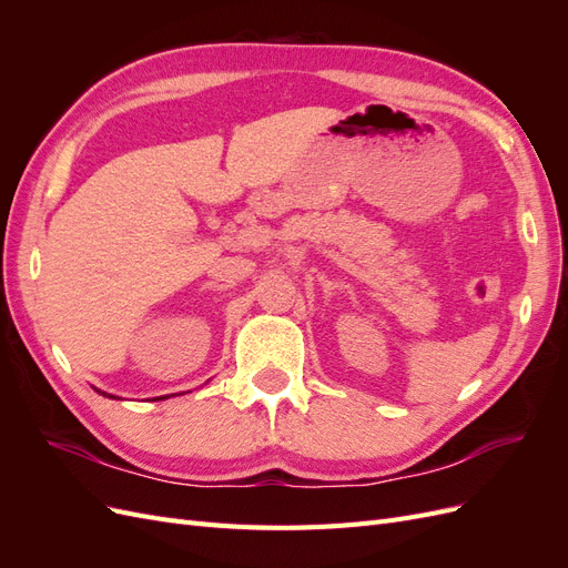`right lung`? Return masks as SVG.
<instances>
[{
	"mask_svg": "<svg viewBox=\"0 0 568 568\" xmlns=\"http://www.w3.org/2000/svg\"><path fill=\"white\" fill-rule=\"evenodd\" d=\"M111 398H113V395H111ZM156 400H161V398H156Z\"/></svg>",
	"mask_w": 568,
	"mask_h": 568,
	"instance_id": "1",
	"label": "right lung"
}]
</instances>
